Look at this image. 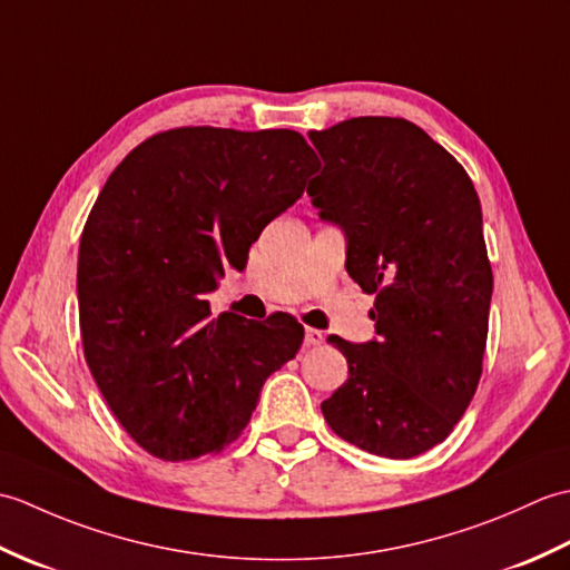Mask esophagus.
<instances>
[{"mask_svg": "<svg viewBox=\"0 0 570 570\" xmlns=\"http://www.w3.org/2000/svg\"><path fill=\"white\" fill-rule=\"evenodd\" d=\"M325 341V335L316 328H306V335H304V343L311 347V345H321Z\"/></svg>", "mask_w": 570, "mask_h": 570, "instance_id": "esophagus-1", "label": "esophagus"}]
</instances>
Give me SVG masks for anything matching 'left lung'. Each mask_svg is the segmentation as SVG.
<instances>
[{"label": "left lung", "instance_id": "obj_1", "mask_svg": "<svg viewBox=\"0 0 570 570\" xmlns=\"http://www.w3.org/2000/svg\"><path fill=\"white\" fill-rule=\"evenodd\" d=\"M323 171L308 184L321 220L343 227L345 269L374 294L377 337L331 335L347 382L328 426L362 451L406 460L448 439L482 374L492 269L472 180L441 144L399 117L308 131Z\"/></svg>", "mask_w": 570, "mask_h": 570}]
</instances>
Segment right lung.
Instances as JSON below:
<instances>
[{
	"label": "right lung",
	"instance_id": "add662e5",
	"mask_svg": "<svg viewBox=\"0 0 570 570\" xmlns=\"http://www.w3.org/2000/svg\"><path fill=\"white\" fill-rule=\"evenodd\" d=\"M318 166L292 129L180 127L107 178L80 237V335L105 402L144 451L174 463L220 453L266 377L296 357L304 325L292 316L213 318L208 296Z\"/></svg>",
	"mask_w": 570,
	"mask_h": 570
}]
</instances>
